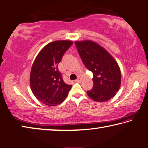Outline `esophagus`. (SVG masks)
I'll use <instances>...</instances> for the list:
<instances>
[{"label":"esophagus","mask_w":148,"mask_h":148,"mask_svg":"<svg viewBox=\"0 0 148 148\" xmlns=\"http://www.w3.org/2000/svg\"><path fill=\"white\" fill-rule=\"evenodd\" d=\"M75 82H81V79H80V78H78L77 80H75Z\"/></svg>","instance_id":"1"}]
</instances>
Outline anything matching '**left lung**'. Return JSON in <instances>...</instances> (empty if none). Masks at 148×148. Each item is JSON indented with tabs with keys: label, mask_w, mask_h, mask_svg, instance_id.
I'll return each mask as SVG.
<instances>
[{
	"label": "left lung",
	"mask_w": 148,
	"mask_h": 148,
	"mask_svg": "<svg viewBox=\"0 0 148 148\" xmlns=\"http://www.w3.org/2000/svg\"><path fill=\"white\" fill-rule=\"evenodd\" d=\"M81 60L93 73V86L88 95L97 102L111 99L119 90L121 73L111 55L99 44L90 40L75 42Z\"/></svg>",
	"instance_id": "obj_1"
}]
</instances>
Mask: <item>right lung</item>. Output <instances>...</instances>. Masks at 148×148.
<instances>
[{"label": "right lung", "instance_id": "obj_1", "mask_svg": "<svg viewBox=\"0 0 148 148\" xmlns=\"http://www.w3.org/2000/svg\"><path fill=\"white\" fill-rule=\"evenodd\" d=\"M73 44L68 40L49 43L41 50L33 64L30 74V86L35 97L48 106L62 103L72 85L64 82L58 69L65 52Z\"/></svg>", "mask_w": 148, "mask_h": 148}]
</instances>
